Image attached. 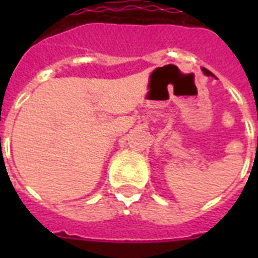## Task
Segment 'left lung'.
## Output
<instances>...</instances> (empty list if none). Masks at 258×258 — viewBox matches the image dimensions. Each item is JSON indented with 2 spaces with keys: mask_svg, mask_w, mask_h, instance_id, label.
Masks as SVG:
<instances>
[{
  "mask_svg": "<svg viewBox=\"0 0 258 258\" xmlns=\"http://www.w3.org/2000/svg\"><path fill=\"white\" fill-rule=\"evenodd\" d=\"M202 72H204V74L206 75V76H214V75H213L212 72H210V71H209V70H206L205 67H202ZM214 78H216V76H214ZM257 143H258V138H257Z\"/></svg>",
  "mask_w": 258,
  "mask_h": 258,
  "instance_id": "8db88e82",
  "label": "left lung"
}]
</instances>
